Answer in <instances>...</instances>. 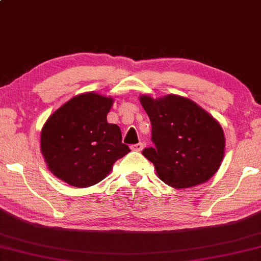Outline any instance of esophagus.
<instances>
[{
	"label": "esophagus",
	"instance_id": "1",
	"mask_svg": "<svg viewBox=\"0 0 261 261\" xmlns=\"http://www.w3.org/2000/svg\"><path fill=\"white\" fill-rule=\"evenodd\" d=\"M142 148H143V143H141V142L135 143V145L130 146V149L134 150V152H140V150H142Z\"/></svg>",
	"mask_w": 261,
	"mask_h": 261
}]
</instances>
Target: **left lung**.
I'll list each match as a JSON object with an SVG mask.
<instances>
[{
  "label": "left lung",
  "mask_w": 261,
  "mask_h": 261,
  "mask_svg": "<svg viewBox=\"0 0 261 261\" xmlns=\"http://www.w3.org/2000/svg\"><path fill=\"white\" fill-rule=\"evenodd\" d=\"M140 102L149 116L154 142L142 154L158 176L179 190L208 181L224 159L221 124L194 101L174 94L159 99L143 94Z\"/></svg>",
  "instance_id": "8db88e82"
}]
</instances>
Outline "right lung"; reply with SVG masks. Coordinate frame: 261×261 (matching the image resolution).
<instances>
[{
    "label": "right lung",
    "instance_id": "right-lung-1",
    "mask_svg": "<svg viewBox=\"0 0 261 261\" xmlns=\"http://www.w3.org/2000/svg\"><path fill=\"white\" fill-rule=\"evenodd\" d=\"M114 99L88 92L53 113L41 130V153L58 179L79 188L103 180L116 160L130 152L118 124L108 123Z\"/></svg>",
    "mask_w": 261,
    "mask_h": 261
}]
</instances>
